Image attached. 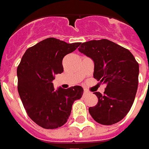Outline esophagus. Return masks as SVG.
I'll return each mask as SVG.
<instances>
[{
	"label": "esophagus",
	"mask_w": 149,
	"mask_h": 149,
	"mask_svg": "<svg viewBox=\"0 0 149 149\" xmlns=\"http://www.w3.org/2000/svg\"><path fill=\"white\" fill-rule=\"evenodd\" d=\"M87 93H88V91H87L86 90H84V91H83V95H86Z\"/></svg>",
	"instance_id": "obj_1"
}]
</instances>
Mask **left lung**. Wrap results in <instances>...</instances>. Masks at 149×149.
I'll return each instance as SVG.
<instances>
[{"mask_svg":"<svg viewBox=\"0 0 149 149\" xmlns=\"http://www.w3.org/2000/svg\"><path fill=\"white\" fill-rule=\"evenodd\" d=\"M79 50L94 61V78L106 84L103 95L95 92L98 103L89 107L91 116L103 125L118 123L133 104L139 64L128 49L107 39L83 42Z\"/></svg>","mask_w":149,"mask_h":149,"instance_id":"left-lung-1","label":"left lung"}]
</instances>
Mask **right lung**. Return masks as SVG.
Returning a JSON list of instances; mask_svg holds the SVG:
<instances>
[{"instance_id":"right-lung-1","label":"right lung","mask_w":149,"mask_h":149,"mask_svg":"<svg viewBox=\"0 0 149 149\" xmlns=\"http://www.w3.org/2000/svg\"><path fill=\"white\" fill-rule=\"evenodd\" d=\"M49 38L26 49L17 66V90L29 118L40 127L54 129L69 118L74 102L83 94L82 86L54 90L55 74L63 72V59L80 46Z\"/></svg>"}]
</instances>
